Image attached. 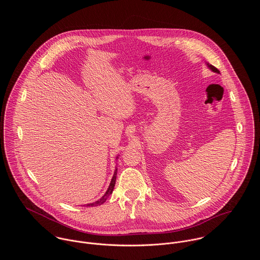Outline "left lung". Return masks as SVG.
<instances>
[{
  "instance_id": "obj_1",
  "label": "left lung",
  "mask_w": 260,
  "mask_h": 260,
  "mask_svg": "<svg viewBox=\"0 0 260 260\" xmlns=\"http://www.w3.org/2000/svg\"><path fill=\"white\" fill-rule=\"evenodd\" d=\"M206 65H207V67L212 71V72H214V73H217V74H220V72H219V70L218 69H216L214 66H212V65H210L209 63H206Z\"/></svg>"
}]
</instances>
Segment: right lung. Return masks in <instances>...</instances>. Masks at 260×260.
<instances>
[{
    "mask_svg": "<svg viewBox=\"0 0 260 260\" xmlns=\"http://www.w3.org/2000/svg\"><path fill=\"white\" fill-rule=\"evenodd\" d=\"M118 156H119V155H118ZM118 156L116 157V160L119 158ZM116 176H117V167H116V169H115V171H114V175H113V177H112L110 185L108 187L107 191L105 192V194H104L99 200H97V201H95V202H93V203H89V204H87V206H98V205L103 204V203L108 199V197L111 195L112 192H113V190H114V186H115V183H116Z\"/></svg>",
    "mask_w": 260,
    "mask_h": 260,
    "instance_id": "add662e5",
    "label": "right lung"
}]
</instances>
